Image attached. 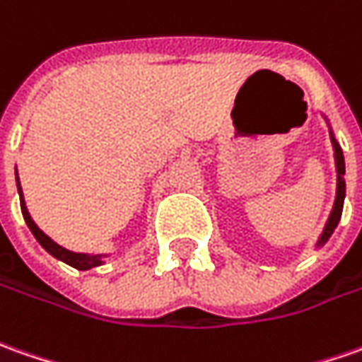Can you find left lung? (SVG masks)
<instances>
[{"label": "left lung", "instance_id": "obj_1", "mask_svg": "<svg viewBox=\"0 0 362 362\" xmlns=\"http://www.w3.org/2000/svg\"><path fill=\"white\" fill-rule=\"evenodd\" d=\"M333 148H335V158H337V172H339V188H337V200L335 208H333V214L329 218V223H327L325 232L321 235V242H325L327 238L333 233V230L337 228V223L341 220V214H343V202H345V182H343V174H345V158H343V150L337 144L335 139H333Z\"/></svg>", "mask_w": 362, "mask_h": 362}]
</instances>
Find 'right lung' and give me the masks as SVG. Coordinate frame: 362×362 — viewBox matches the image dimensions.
<instances>
[{"label": "right lung", "mask_w": 362, "mask_h": 362, "mask_svg": "<svg viewBox=\"0 0 362 362\" xmlns=\"http://www.w3.org/2000/svg\"><path fill=\"white\" fill-rule=\"evenodd\" d=\"M17 190H19V202H21V214H23V218H25V223L29 226V230L33 232V235L37 238V242L41 243L43 247H45L47 252L51 253L53 257H57L61 262H65L71 267H75V269H90V267H95V265L103 264V259H100V255H87V253H73L65 250V247H61L57 243L53 242L51 238H47L45 233L41 232L39 228L35 226V222L31 220V216L27 212L25 208V200H23V194H21V186H19V178H17Z\"/></svg>", "instance_id": "right-lung-1"}]
</instances>
